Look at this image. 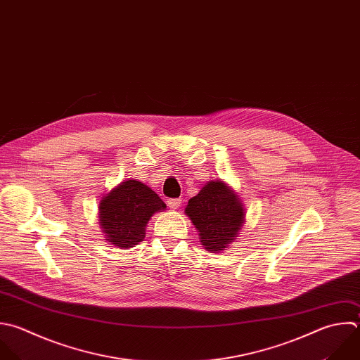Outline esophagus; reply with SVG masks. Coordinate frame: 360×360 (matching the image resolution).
Returning a JSON list of instances; mask_svg holds the SVG:
<instances>
[{
  "instance_id": "34e87169",
  "label": "esophagus",
  "mask_w": 360,
  "mask_h": 360,
  "mask_svg": "<svg viewBox=\"0 0 360 360\" xmlns=\"http://www.w3.org/2000/svg\"><path fill=\"white\" fill-rule=\"evenodd\" d=\"M167 204H169V207H170L172 210H177V208L181 205V198H170V200L167 201Z\"/></svg>"
}]
</instances>
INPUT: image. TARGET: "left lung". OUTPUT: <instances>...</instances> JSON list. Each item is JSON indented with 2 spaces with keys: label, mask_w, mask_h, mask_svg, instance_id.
<instances>
[{
  "label": "left lung",
  "mask_w": 360,
  "mask_h": 360,
  "mask_svg": "<svg viewBox=\"0 0 360 360\" xmlns=\"http://www.w3.org/2000/svg\"><path fill=\"white\" fill-rule=\"evenodd\" d=\"M186 214L200 232L201 243L214 253L235 239L245 218L239 198L218 180L210 181L188 200Z\"/></svg>",
  "instance_id": "left-lung-1"
}]
</instances>
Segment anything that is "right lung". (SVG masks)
<instances>
[{"instance_id": "right-lung-1", "label": "right lung", "mask_w": 360, "mask_h": 360, "mask_svg": "<svg viewBox=\"0 0 360 360\" xmlns=\"http://www.w3.org/2000/svg\"><path fill=\"white\" fill-rule=\"evenodd\" d=\"M98 208L108 242L127 249L143 240L148 221L155 212L165 210L166 204L143 183L128 180L110 191Z\"/></svg>"}]
</instances>
